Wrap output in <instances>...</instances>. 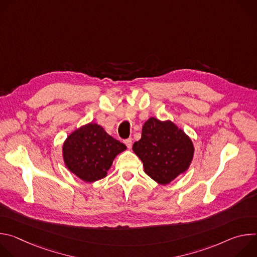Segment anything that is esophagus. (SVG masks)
Segmentation results:
<instances>
[{
	"mask_svg": "<svg viewBox=\"0 0 257 257\" xmlns=\"http://www.w3.org/2000/svg\"><path fill=\"white\" fill-rule=\"evenodd\" d=\"M124 142H125V144L127 145V148H131V146H132V139L131 138H128V139H125L124 140Z\"/></svg>",
	"mask_w": 257,
	"mask_h": 257,
	"instance_id": "34e87169",
	"label": "esophagus"
}]
</instances>
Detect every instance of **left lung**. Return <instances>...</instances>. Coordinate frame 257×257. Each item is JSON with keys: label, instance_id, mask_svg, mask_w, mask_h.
<instances>
[{"label": "left lung", "instance_id": "left-lung-1", "mask_svg": "<svg viewBox=\"0 0 257 257\" xmlns=\"http://www.w3.org/2000/svg\"><path fill=\"white\" fill-rule=\"evenodd\" d=\"M133 152L142 161L146 175L165 185L188 169L194 148L190 138L174 123L153 117L144 123Z\"/></svg>", "mask_w": 257, "mask_h": 257}]
</instances>
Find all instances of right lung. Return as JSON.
I'll list each match as a JSON object with an SVG mask.
<instances>
[{
  "instance_id": "obj_1",
  "label": "right lung",
  "mask_w": 257,
  "mask_h": 257,
  "mask_svg": "<svg viewBox=\"0 0 257 257\" xmlns=\"http://www.w3.org/2000/svg\"><path fill=\"white\" fill-rule=\"evenodd\" d=\"M126 145L109 136L101 126L89 123L70 134L63 146L67 168L85 182L106 176L116 156Z\"/></svg>"
}]
</instances>
